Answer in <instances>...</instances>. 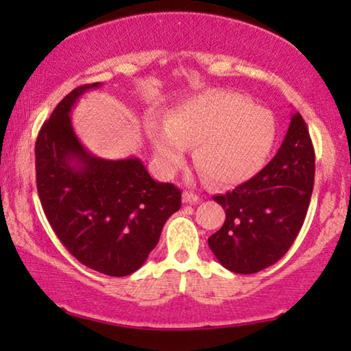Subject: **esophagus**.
<instances>
[{
    "instance_id": "1",
    "label": "esophagus",
    "mask_w": 351,
    "mask_h": 351,
    "mask_svg": "<svg viewBox=\"0 0 351 351\" xmlns=\"http://www.w3.org/2000/svg\"><path fill=\"white\" fill-rule=\"evenodd\" d=\"M182 199H184V203H186V204H195V203H198V201H199V196L193 193V191L185 190L184 195H182Z\"/></svg>"
}]
</instances>
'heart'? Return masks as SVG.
I'll use <instances>...</instances> for the list:
<instances>
[{"instance_id":"b5f03b06","label":"heart","mask_w":351,"mask_h":351,"mask_svg":"<svg viewBox=\"0 0 351 351\" xmlns=\"http://www.w3.org/2000/svg\"><path fill=\"white\" fill-rule=\"evenodd\" d=\"M158 165L180 169L189 145L195 166L210 184L237 185L256 176L276 137L271 112L228 90H204L167 113L166 123H147Z\"/></svg>"}]
</instances>
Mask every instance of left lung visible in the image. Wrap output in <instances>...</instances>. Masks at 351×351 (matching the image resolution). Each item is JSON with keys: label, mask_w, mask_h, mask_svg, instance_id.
Segmentation results:
<instances>
[{"label": "left lung", "mask_w": 351, "mask_h": 351, "mask_svg": "<svg viewBox=\"0 0 351 351\" xmlns=\"http://www.w3.org/2000/svg\"><path fill=\"white\" fill-rule=\"evenodd\" d=\"M313 182V143L302 114L294 113L273 160L233 191L214 196L227 215L208 239L217 261L241 275L280 261L304 225Z\"/></svg>", "instance_id": "obj_1"}]
</instances>
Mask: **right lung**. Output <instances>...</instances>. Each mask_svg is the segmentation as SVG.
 Returning a JSON list of instances; mask_svg holds the SVG:
<instances>
[{"label": "right lung", "instance_id": "obj_1", "mask_svg": "<svg viewBox=\"0 0 351 351\" xmlns=\"http://www.w3.org/2000/svg\"><path fill=\"white\" fill-rule=\"evenodd\" d=\"M84 84L60 100L35 145L36 189L52 230L90 270L128 276L145 263L166 220L180 209L176 185L153 180L138 158L104 160L78 141L70 112Z\"/></svg>", "mask_w": 351, "mask_h": 351}]
</instances>
